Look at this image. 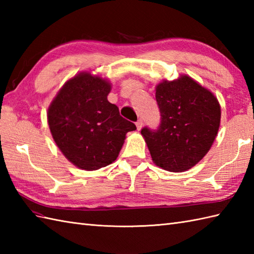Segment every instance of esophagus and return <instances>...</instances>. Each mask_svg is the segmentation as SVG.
<instances>
[{"label": "esophagus", "mask_w": 254, "mask_h": 254, "mask_svg": "<svg viewBox=\"0 0 254 254\" xmlns=\"http://www.w3.org/2000/svg\"><path fill=\"white\" fill-rule=\"evenodd\" d=\"M142 127H143V121L141 120V119H139V120H137V122H136V127H137V130H138V131L141 130Z\"/></svg>", "instance_id": "34e87169"}]
</instances>
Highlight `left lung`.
<instances>
[{
	"label": "left lung",
	"mask_w": 254,
	"mask_h": 254,
	"mask_svg": "<svg viewBox=\"0 0 254 254\" xmlns=\"http://www.w3.org/2000/svg\"><path fill=\"white\" fill-rule=\"evenodd\" d=\"M156 101L159 127L141 131L153 161L174 172L192 168L217 136L222 113L217 98L190 76L182 75L156 86Z\"/></svg>",
	"instance_id": "1"
}]
</instances>
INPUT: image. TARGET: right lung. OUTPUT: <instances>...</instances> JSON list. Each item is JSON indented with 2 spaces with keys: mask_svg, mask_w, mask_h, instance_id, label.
Here are the masks:
<instances>
[{
  "mask_svg": "<svg viewBox=\"0 0 254 254\" xmlns=\"http://www.w3.org/2000/svg\"><path fill=\"white\" fill-rule=\"evenodd\" d=\"M108 80L79 73L63 85L48 109V123L58 147L73 165L97 170L112 164L135 124L120 116L107 99Z\"/></svg>",
  "mask_w": 254,
  "mask_h": 254,
  "instance_id": "obj_1",
  "label": "right lung"
}]
</instances>
